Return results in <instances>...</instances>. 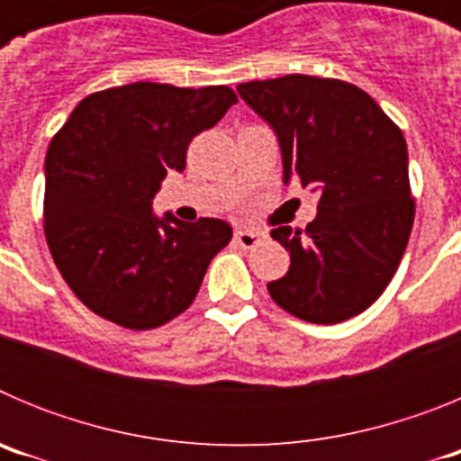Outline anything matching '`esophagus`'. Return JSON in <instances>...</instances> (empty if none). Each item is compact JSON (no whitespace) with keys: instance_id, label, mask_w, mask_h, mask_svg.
<instances>
[{"instance_id":"34e87169","label":"esophagus","mask_w":461,"mask_h":461,"mask_svg":"<svg viewBox=\"0 0 461 461\" xmlns=\"http://www.w3.org/2000/svg\"><path fill=\"white\" fill-rule=\"evenodd\" d=\"M260 240V235L256 233V230H238L235 233V242L242 247V249H251V247H256Z\"/></svg>"}]
</instances>
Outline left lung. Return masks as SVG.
<instances>
[{
	"mask_svg": "<svg viewBox=\"0 0 461 461\" xmlns=\"http://www.w3.org/2000/svg\"><path fill=\"white\" fill-rule=\"evenodd\" d=\"M276 133L284 185L319 191L304 230L272 228L291 267L267 291L309 323H341L376 303L409 244L415 203L399 126L360 87L335 78L284 76L238 85Z\"/></svg>",
	"mask_w": 461,
	"mask_h": 461,
	"instance_id": "left-lung-1",
	"label": "left lung"
}]
</instances>
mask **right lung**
<instances>
[{
  "mask_svg": "<svg viewBox=\"0 0 461 461\" xmlns=\"http://www.w3.org/2000/svg\"><path fill=\"white\" fill-rule=\"evenodd\" d=\"M233 104L226 85H122L89 94L52 138L46 240L57 270L94 313L149 330L194 303L233 228L221 219L157 217L152 201L168 170H185L191 138Z\"/></svg>",
  "mask_w": 461,
  "mask_h": 461,
  "instance_id": "right-lung-1",
  "label": "right lung"
}]
</instances>
